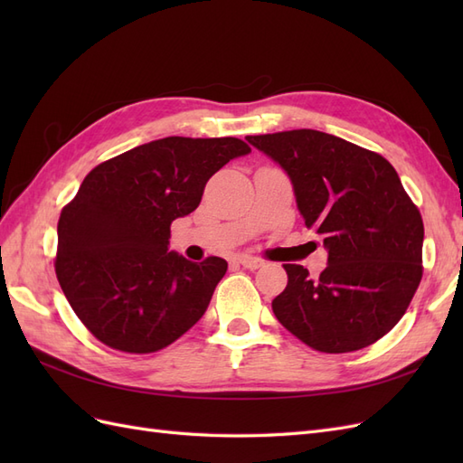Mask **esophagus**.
I'll use <instances>...</instances> for the list:
<instances>
[{"label": "esophagus", "mask_w": 463, "mask_h": 463, "mask_svg": "<svg viewBox=\"0 0 463 463\" xmlns=\"http://www.w3.org/2000/svg\"><path fill=\"white\" fill-rule=\"evenodd\" d=\"M235 260L240 262L243 269H249V270H257L262 266V260L257 259V257H250V255H237Z\"/></svg>", "instance_id": "1"}]
</instances>
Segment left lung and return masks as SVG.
Wrapping results in <instances>:
<instances>
[{
  "label": "left lung",
  "instance_id": "left-lung-1",
  "mask_svg": "<svg viewBox=\"0 0 463 463\" xmlns=\"http://www.w3.org/2000/svg\"><path fill=\"white\" fill-rule=\"evenodd\" d=\"M288 174L328 266L311 278L284 264L276 318L317 352L345 354L398 325L423 276V220L381 154L315 129L247 137Z\"/></svg>",
  "mask_w": 463,
  "mask_h": 463
}]
</instances>
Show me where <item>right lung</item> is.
<instances>
[{
  "label": "right lung",
  "mask_w": 463,
  "mask_h": 463,
  "mask_svg": "<svg viewBox=\"0 0 463 463\" xmlns=\"http://www.w3.org/2000/svg\"><path fill=\"white\" fill-rule=\"evenodd\" d=\"M240 138L165 137L96 165L58 222L55 274L69 305L98 340L152 354L197 325L228 262H191L170 245L206 181L249 154Z\"/></svg>",
  "instance_id": "right-lung-1"
}]
</instances>
